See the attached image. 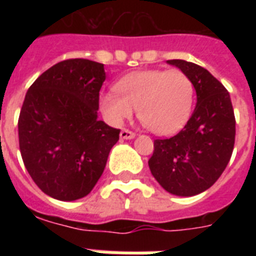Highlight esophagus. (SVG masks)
I'll return each instance as SVG.
<instances>
[{
  "label": "esophagus",
  "instance_id": "esophagus-1",
  "mask_svg": "<svg viewBox=\"0 0 256 256\" xmlns=\"http://www.w3.org/2000/svg\"><path fill=\"white\" fill-rule=\"evenodd\" d=\"M134 136H136V132H130L128 128H124V130L120 132V138H122V140H132Z\"/></svg>",
  "mask_w": 256,
  "mask_h": 256
}]
</instances>
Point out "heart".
<instances>
[{
  "instance_id": "obj_1",
  "label": "heart",
  "mask_w": 256,
  "mask_h": 256,
  "mask_svg": "<svg viewBox=\"0 0 256 256\" xmlns=\"http://www.w3.org/2000/svg\"><path fill=\"white\" fill-rule=\"evenodd\" d=\"M116 92L100 96L104 116L120 124L136 108L140 122L158 136L178 132L188 120L194 104V84L178 69L134 72L116 82Z\"/></svg>"
}]
</instances>
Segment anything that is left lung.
I'll return each mask as SVG.
<instances>
[{
  "instance_id": "1",
  "label": "left lung",
  "mask_w": 256,
  "mask_h": 256,
  "mask_svg": "<svg viewBox=\"0 0 256 256\" xmlns=\"http://www.w3.org/2000/svg\"><path fill=\"white\" fill-rule=\"evenodd\" d=\"M194 84L196 106L184 128L154 140L152 176L170 194L192 196L210 188L226 168L235 144V116L227 88L204 68L170 60Z\"/></svg>"
}]
</instances>
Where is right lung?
Returning a JSON list of instances; mask_svg holds the SVG:
<instances>
[{
	"label": "right lung",
	"mask_w": 256,
	"mask_h": 256,
	"mask_svg": "<svg viewBox=\"0 0 256 256\" xmlns=\"http://www.w3.org/2000/svg\"><path fill=\"white\" fill-rule=\"evenodd\" d=\"M104 64L72 58L33 82L18 118L22 160L34 183L58 200H76L104 172L120 128L96 120Z\"/></svg>",
	"instance_id": "add662e5"
}]
</instances>
